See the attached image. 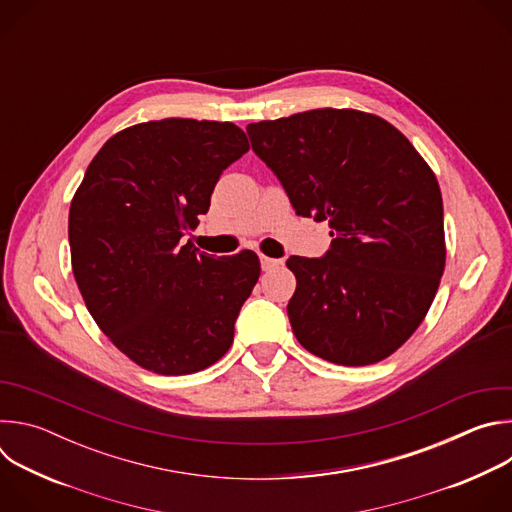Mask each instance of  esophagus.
<instances>
[{"label": "esophagus", "mask_w": 512, "mask_h": 512, "mask_svg": "<svg viewBox=\"0 0 512 512\" xmlns=\"http://www.w3.org/2000/svg\"><path fill=\"white\" fill-rule=\"evenodd\" d=\"M259 261H261V269L263 271H271L273 267L281 265V259H273V257H265V255H261Z\"/></svg>", "instance_id": "obj_1"}]
</instances>
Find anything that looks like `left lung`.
<instances>
[{
	"mask_svg": "<svg viewBox=\"0 0 512 512\" xmlns=\"http://www.w3.org/2000/svg\"><path fill=\"white\" fill-rule=\"evenodd\" d=\"M296 214L328 221L330 249L289 257L287 316L300 344L346 367L393 354L425 318L446 265L444 202L409 139L354 109L247 125Z\"/></svg>",
	"mask_w": 512,
	"mask_h": 512,
	"instance_id": "8db88e82",
	"label": "left lung"
}]
</instances>
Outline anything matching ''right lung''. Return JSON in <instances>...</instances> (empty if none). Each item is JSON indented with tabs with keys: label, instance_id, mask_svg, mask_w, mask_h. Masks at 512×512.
I'll use <instances>...</instances> for the list:
<instances>
[{
	"label": "right lung",
	"instance_id": "right-lung-1",
	"mask_svg": "<svg viewBox=\"0 0 512 512\" xmlns=\"http://www.w3.org/2000/svg\"><path fill=\"white\" fill-rule=\"evenodd\" d=\"M249 150L233 123L162 119L113 135L70 204L72 273L109 340L139 367L190 375L233 344L259 257L200 253L180 239Z\"/></svg>",
	"mask_w": 512,
	"mask_h": 512
}]
</instances>
